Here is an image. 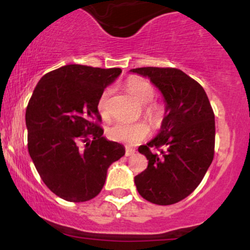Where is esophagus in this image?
<instances>
[{
    "mask_svg": "<svg viewBox=\"0 0 250 250\" xmlns=\"http://www.w3.org/2000/svg\"><path fill=\"white\" fill-rule=\"evenodd\" d=\"M135 150L131 148H125V156H131V155H134Z\"/></svg>",
    "mask_w": 250,
    "mask_h": 250,
    "instance_id": "34e87169",
    "label": "esophagus"
}]
</instances>
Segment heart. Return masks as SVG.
Returning <instances> with one entry per match:
<instances>
[{"label":"heart","mask_w":250,"mask_h":250,"mask_svg":"<svg viewBox=\"0 0 250 250\" xmlns=\"http://www.w3.org/2000/svg\"><path fill=\"white\" fill-rule=\"evenodd\" d=\"M125 88L135 99L143 104V115L153 125H159L162 121V108L156 103L150 102L155 97V89L153 85L141 77H130L125 82ZM111 89L108 88L100 96L97 101V111L104 121L110 119L109 111V97ZM149 125L146 122L123 123L119 122L107 130V135L111 141L122 142L125 145H137L148 137Z\"/></svg>","instance_id":"obj_1"}]
</instances>
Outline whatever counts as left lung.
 <instances>
[{
    "label": "left lung",
    "instance_id": "8db88e82",
    "mask_svg": "<svg viewBox=\"0 0 250 250\" xmlns=\"http://www.w3.org/2000/svg\"><path fill=\"white\" fill-rule=\"evenodd\" d=\"M130 71L148 76L167 103L160 134L139 147L148 167L135 176V185L149 202L174 205L197 188L213 161V108L202 85L182 70L143 67Z\"/></svg>",
    "mask_w": 250,
    "mask_h": 250
}]
</instances>
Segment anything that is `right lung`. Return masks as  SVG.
<instances>
[{"label": "right lung", "instance_id": "obj_1", "mask_svg": "<svg viewBox=\"0 0 250 250\" xmlns=\"http://www.w3.org/2000/svg\"><path fill=\"white\" fill-rule=\"evenodd\" d=\"M120 68L68 64L45 74L25 110L28 151L44 185L69 202L100 194L125 148L103 136L97 101Z\"/></svg>", "mask_w": 250, "mask_h": 250}]
</instances>
